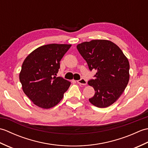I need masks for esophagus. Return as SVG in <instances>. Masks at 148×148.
<instances>
[{
  "instance_id": "esophagus-1",
  "label": "esophagus",
  "mask_w": 148,
  "mask_h": 148,
  "mask_svg": "<svg viewBox=\"0 0 148 148\" xmlns=\"http://www.w3.org/2000/svg\"><path fill=\"white\" fill-rule=\"evenodd\" d=\"M77 82L78 84H81V85H86L87 84V81L85 79H84V78H81V79L77 81Z\"/></svg>"
}]
</instances>
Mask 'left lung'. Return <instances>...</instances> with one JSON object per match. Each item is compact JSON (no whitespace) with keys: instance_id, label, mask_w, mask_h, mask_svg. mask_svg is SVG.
Masks as SVG:
<instances>
[{"instance_id":"obj_1","label":"left lung","mask_w":148,"mask_h":148,"mask_svg":"<svg viewBox=\"0 0 148 148\" xmlns=\"http://www.w3.org/2000/svg\"><path fill=\"white\" fill-rule=\"evenodd\" d=\"M89 69H95V79L88 84L93 86L95 95L89 101L97 108L112 105L124 92L129 81L130 65L119 47L108 40L96 39L77 45Z\"/></svg>"}]
</instances>
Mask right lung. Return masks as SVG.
<instances>
[{"mask_svg": "<svg viewBox=\"0 0 148 148\" xmlns=\"http://www.w3.org/2000/svg\"><path fill=\"white\" fill-rule=\"evenodd\" d=\"M71 45L49 44L37 48L21 66L20 81L25 94L34 104L49 109L60 102L71 82L56 77L60 61Z\"/></svg>", "mask_w": 148, "mask_h": 148, "instance_id": "1", "label": "right lung"}]
</instances>
